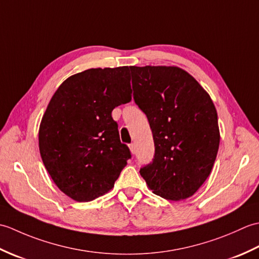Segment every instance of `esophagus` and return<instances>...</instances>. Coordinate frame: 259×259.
<instances>
[{
	"instance_id": "34e87169",
	"label": "esophagus",
	"mask_w": 259,
	"mask_h": 259,
	"mask_svg": "<svg viewBox=\"0 0 259 259\" xmlns=\"http://www.w3.org/2000/svg\"><path fill=\"white\" fill-rule=\"evenodd\" d=\"M129 148H130V151H131V153H135V151H136L135 144H130V145H129Z\"/></svg>"
}]
</instances>
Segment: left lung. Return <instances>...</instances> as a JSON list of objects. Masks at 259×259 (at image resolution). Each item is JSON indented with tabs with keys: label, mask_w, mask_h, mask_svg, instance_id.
Segmentation results:
<instances>
[{
	"label": "left lung",
	"mask_w": 259,
	"mask_h": 259,
	"mask_svg": "<svg viewBox=\"0 0 259 259\" xmlns=\"http://www.w3.org/2000/svg\"><path fill=\"white\" fill-rule=\"evenodd\" d=\"M134 99L147 115L155 142L140 169L153 194L191 197L210 175L221 135L216 108L194 76L177 67H130Z\"/></svg>",
	"instance_id": "1"
}]
</instances>
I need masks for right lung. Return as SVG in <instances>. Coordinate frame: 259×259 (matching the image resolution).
<instances>
[{
    "label": "right lung",
    "instance_id": "right-lung-1",
    "mask_svg": "<svg viewBox=\"0 0 259 259\" xmlns=\"http://www.w3.org/2000/svg\"><path fill=\"white\" fill-rule=\"evenodd\" d=\"M131 100L128 67L71 75L48 104L38 130L42 161L54 184L76 201L111 190L131 158L112 110Z\"/></svg>",
    "mask_w": 259,
    "mask_h": 259
}]
</instances>
